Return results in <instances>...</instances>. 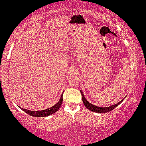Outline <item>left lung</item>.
<instances>
[{
	"label": "left lung",
	"mask_w": 146,
	"mask_h": 146,
	"mask_svg": "<svg viewBox=\"0 0 146 146\" xmlns=\"http://www.w3.org/2000/svg\"><path fill=\"white\" fill-rule=\"evenodd\" d=\"M81 94H82V100H83V104H84L85 106L87 107V108L90 110V111H92V112H94V113H107V112H109L112 111V110L114 109V108H116V107L119 106L120 105L121 102H123V100H121L120 102H118V104H116L115 105H113V106H112L111 107H97V106H95L94 105H92L89 103V102L87 101V100L85 99V98L84 96V95H83V92L81 90Z\"/></svg>",
	"instance_id": "8db88e82"
}]
</instances>
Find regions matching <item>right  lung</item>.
<instances>
[{
	"instance_id": "right-lung-1",
	"label": "right lung",
	"mask_w": 146,
	"mask_h": 146,
	"mask_svg": "<svg viewBox=\"0 0 146 146\" xmlns=\"http://www.w3.org/2000/svg\"><path fill=\"white\" fill-rule=\"evenodd\" d=\"M62 102H63V94L61 95V98L59 101L57 103L56 105L49 109H47L46 110H43V111H28L25 109H22L23 111L26 112V113L29 114V115L34 117H45L48 116L51 114H54L59 109V107L61 106Z\"/></svg>"
}]
</instances>
